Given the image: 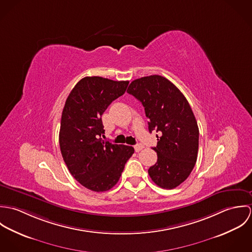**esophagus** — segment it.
<instances>
[{
	"instance_id": "esophagus-1",
	"label": "esophagus",
	"mask_w": 252,
	"mask_h": 252,
	"mask_svg": "<svg viewBox=\"0 0 252 252\" xmlns=\"http://www.w3.org/2000/svg\"><path fill=\"white\" fill-rule=\"evenodd\" d=\"M134 148H135V151H136V152H140V151L144 148V145L141 144H137L134 146Z\"/></svg>"
}]
</instances>
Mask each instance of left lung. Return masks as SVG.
<instances>
[{"mask_svg":"<svg viewBox=\"0 0 252 252\" xmlns=\"http://www.w3.org/2000/svg\"><path fill=\"white\" fill-rule=\"evenodd\" d=\"M127 92L144 106L151 133H160L157 162L148 169L152 181L161 188L174 189L191 174L198 156L199 128L184 95L164 76L153 74L135 79Z\"/></svg>","mask_w":252,"mask_h":252,"instance_id":"8db88e82","label":"left lung"}]
</instances>
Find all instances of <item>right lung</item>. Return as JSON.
<instances>
[{"mask_svg": "<svg viewBox=\"0 0 252 252\" xmlns=\"http://www.w3.org/2000/svg\"><path fill=\"white\" fill-rule=\"evenodd\" d=\"M129 81L86 76L72 88L63 108L59 144L72 177L84 187L104 192L120 179L132 146L104 142L102 115L122 96ZM104 136V135H103Z\"/></svg>", "mask_w": 252, "mask_h": 252, "instance_id": "obj_1", "label": "right lung"}]
</instances>
